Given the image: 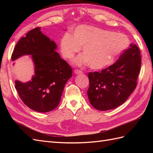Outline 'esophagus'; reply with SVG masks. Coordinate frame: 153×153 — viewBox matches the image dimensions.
Returning a JSON list of instances; mask_svg holds the SVG:
<instances>
[{
  "label": "esophagus",
  "mask_w": 153,
  "mask_h": 153,
  "mask_svg": "<svg viewBox=\"0 0 153 153\" xmlns=\"http://www.w3.org/2000/svg\"><path fill=\"white\" fill-rule=\"evenodd\" d=\"M74 72L76 74H82L83 73V71L82 70H80L78 69H76L74 70Z\"/></svg>",
  "instance_id": "1"
}]
</instances>
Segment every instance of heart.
Listing matches in <instances>:
<instances>
[{"label": "heart", "mask_w": 153, "mask_h": 153, "mask_svg": "<svg viewBox=\"0 0 153 153\" xmlns=\"http://www.w3.org/2000/svg\"><path fill=\"white\" fill-rule=\"evenodd\" d=\"M129 45L125 35L83 25L75 29L73 36L65 33L61 38L60 47L63 57L71 60L83 46V55L77 58L76 63H88L93 69H102L114 63Z\"/></svg>", "instance_id": "b5f03b06"}]
</instances>
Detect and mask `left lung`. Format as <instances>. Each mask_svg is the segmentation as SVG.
Masks as SVG:
<instances>
[{"label":"left lung","mask_w":153,"mask_h":153,"mask_svg":"<svg viewBox=\"0 0 153 153\" xmlns=\"http://www.w3.org/2000/svg\"><path fill=\"white\" fill-rule=\"evenodd\" d=\"M141 65V52L131 43L114 64L100 72H89L87 95L91 105L102 111L122 105L137 86Z\"/></svg>","instance_id":"1"}]
</instances>
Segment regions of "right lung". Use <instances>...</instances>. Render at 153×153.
I'll use <instances>...</instances> for the list:
<instances>
[{"instance_id": "add662e5", "label": "right lung", "mask_w": 153, "mask_h": 153, "mask_svg": "<svg viewBox=\"0 0 153 153\" xmlns=\"http://www.w3.org/2000/svg\"><path fill=\"white\" fill-rule=\"evenodd\" d=\"M56 48L40 27H35L19 40L12 53V61L31 55L35 75L27 83L16 80L15 87L23 102L35 111L47 112L56 108L67 81L72 76V68L55 51Z\"/></svg>"}]
</instances>
